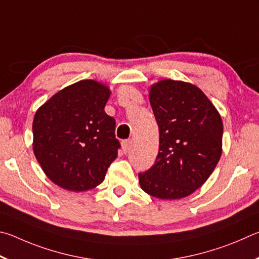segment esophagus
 <instances>
[{"mask_svg": "<svg viewBox=\"0 0 259 259\" xmlns=\"http://www.w3.org/2000/svg\"><path fill=\"white\" fill-rule=\"evenodd\" d=\"M121 146H122V151H124V153H127L130 151L131 147H132V141H131V140H125V141L121 142Z\"/></svg>", "mask_w": 259, "mask_h": 259, "instance_id": "34e87169", "label": "esophagus"}]
</instances>
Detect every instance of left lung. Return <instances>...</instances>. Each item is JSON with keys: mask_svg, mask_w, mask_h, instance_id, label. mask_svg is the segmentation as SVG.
Wrapping results in <instances>:
<instances>
[{"mask_svg": "<svg viewBox=\"0 0 259 259\" xmlns=\"http://www.w3.org/2000/svg\"><path fill=\"white\" fill-rule=\"evenodd\" d=\"M149 100L159 127L155 164L139 174L144 192L159 199L188 197L206 182L222 155L223 122L196 85L162 79Z\"/></svg>", "mask_w": 259, "mask_h": 259, "instance_id": "obj_1", "label": "left lung"}]
</instances>
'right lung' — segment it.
I'll return each mask as SVG.
<instances>
[{
  "mask_svg": "<svg viewBox=\"0 0 259 259\" xmlns=\"http://www.w3.org/2000/svg\"><path fill=\"white\" fill-rule=\"evenodd\" d=\"M109 97L108 86L84 79L59 91L36 111L35 157L45 175L62 189L95 188L117 158L116 120L104 111Z\"/></svg>",
  "mask_w": 259,
  "mask_h": 259,
  "instance_id": "right-lung-1",
  "label": "right lung"
}]
</instances>
